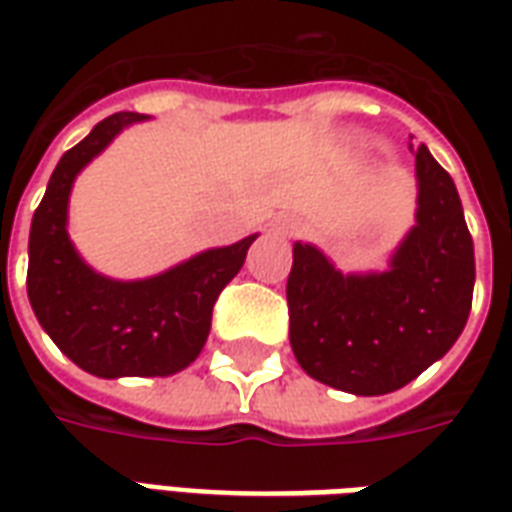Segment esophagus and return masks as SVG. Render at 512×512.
Wrapping results in <instances>:
<instances>
[{"instance_id": "34e87169", "label": "esophagus", "mask_w": 512, "mask_h": 512, "mask_svg": "<svg viewBox=\"0 0 512 512\" xmlns=\"http://www.w3.org/2000/svg\"><path fill=\"white\" fill-rule=\"evenodd\" d=\"M274 230H277L279 235H296V233H299V224H296V222H279V224H274Z\"/></svg>"}]
</instances>
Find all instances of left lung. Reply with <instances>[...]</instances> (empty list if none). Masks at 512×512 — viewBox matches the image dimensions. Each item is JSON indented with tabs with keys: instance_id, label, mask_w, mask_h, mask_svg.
I'll list each match as a JSON object with an SVG mask.
<instances>
[{
	"instance_id": "1",
	"label": "left lung",
	"mask_w": 512,
	"mask_h": 512,
	"mask_svg": "<svg viewBox=\"0 0 512 512\" xmlns=\"http://www.w3.org/2000/svg\"><path fill=\"white\" fill-rule=\"evenodd\" d=\"M414 150V145L408 142ZM417 224L386 271L343 274L293 246L290 348L304 373L351 395H386L461 337L474 290V244L450 172L417 145Z\"/></svg>"
}]
</instances>
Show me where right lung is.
<instances>
[{
	"label": "right lung",
	"instance_id": "obj_1",
	"mask_svg": "<svg viewBox=\"0 0 512 512\" xmlns=\"http://www.w3.org/2000/svg\"><path fill=\"white\" fill-rule=\"evenodd\" d=\"M145 120L117 112L60 158L29 230L27 293L40 326L62 354L98 378L172 376L200 356L224 285L241 271L257 235L208 249L164 274L120 282L95 274L68 238L76 175L120 131Z\"/></svg>",
	"mask_w": 512,
	"mask_h": 512
}]
</instances>
